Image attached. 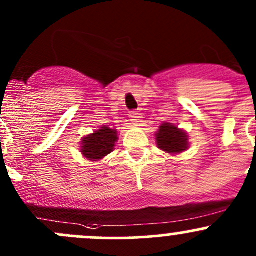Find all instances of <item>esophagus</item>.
Segmentation results:
<instances>
[{"label":"esophagus","mask_w":256,"mask_h":256,"mask_svg":"<svg viewBox=\"0 0 256 256\" xmlns=\"http://www.w3.org/2000/svg\"><path fill=\"white\" fill-rule=\"evenodd\" d=\"M130 118L132 122H138V120L141 118V116L138 112H130Z\"/></svg>","instance_id":"1"}]
</instances>
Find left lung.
Wrapping results in <instances>:
<instances>
[{"instance_id":"8db88e82","label":"left lung","mask_w":256,"mask_h":256,"mask_svg":"<svg viewBox=\"0 0 256 256\" xmlns=\"http://www.w3.org/2000/svg\"><path fill=\"white\" fill-rule=\"evenodd\" d=\"M157 146L168 154H180L188 147L187 135L180 128L171 124H164L160 126L158 132L156 134Z\"/></svg>"}]
</instances>
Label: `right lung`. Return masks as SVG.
<instances>
[{"instance_id": "add662e5", "label": "right lung", "mask_w": 256, "mask_h": 256, "mask_svg": "<svg viewBox=\"0 0 256 256\" xmlns=\"http://www.w3.org/2000/svg\"><path fill=\"white\" fill-rule=\"evenodd\" d=\"M118 141V132L110 128H102L82 140V152L86 158L96 161L109 154Z\"/></svg>"}]
</instances>
